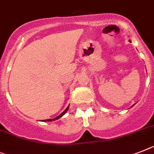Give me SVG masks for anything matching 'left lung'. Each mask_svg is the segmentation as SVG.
<instances>
[{
    "label": "left lung",
    "mask_w": 154,
    "mask_h": 154,
    "mask_svg": "<svg viewBox=\"0 0 154 154\" xmlns=\"http://www.w3.org/2000/svg\"><path fill=\"white\" fill-rule=\"evenodd\" d=\"M129 42H131V40H129ZM135 104H134V105H135ZM134 105H133V106H134Z\"/></svg>",
    "instance_id": "1"
}]
</instances>
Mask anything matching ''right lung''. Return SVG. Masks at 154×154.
Instances as JSON below:
<instances>
[{"label": "right lung", "instance_id": "1", "mask_svg": "<svg viewBox=\"0 0 154 154\" xmlns=\"http://www.w3.org/2000/svg\"><path fill=\"white\" fill-rule=\"evenodd\" d=\"M69 106H67L66 109L65 110L63 111V113H61V114H59V116H58V117H55V118H53V119H48V120H42V121H45H45H56V120H58V119H59V118H60V117H63V115H64V114H65L66 113L67 111H68V109H69Z\"/></svg>", "mask_w": 154, "mask_h": 154}]
</instances>
